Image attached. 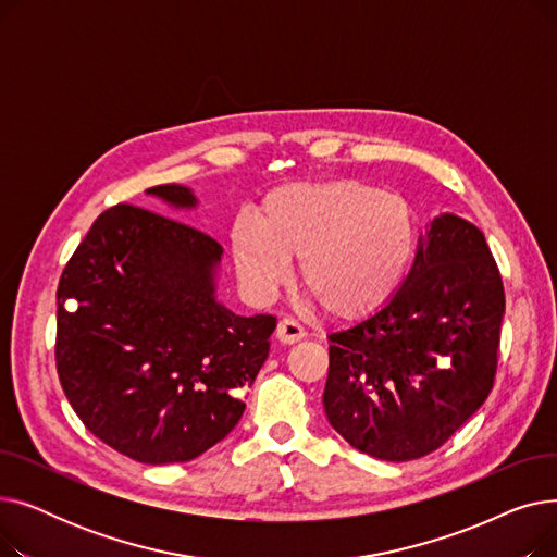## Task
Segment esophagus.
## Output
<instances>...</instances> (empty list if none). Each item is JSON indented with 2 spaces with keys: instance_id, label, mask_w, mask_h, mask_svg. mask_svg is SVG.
Returning a JSON list of instances; mask_svg holds the SVG:
<instances>
[{
  "instance_id": "obj_1",
  "label": "esophagus",
  "mask_w": 557,
  "mask_h": 557,
  "mask_svg": "<svg viewBox=\"0 0 557 557\" xmlns=\"http://www.w3.org/2000/svg\"><path fill=\"white\" fill-rule=\"evenodd\" d=\"M307 336V332H305V327L298 323L296 318H284V320H280V325H277V338L282 341V343H298V341H302Z\"/></svg>"
}]
</instances>
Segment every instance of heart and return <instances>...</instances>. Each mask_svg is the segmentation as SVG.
Returning a JSON list of instances; mask_svg holds the SVG:
<instances>
[{
    "label": "heart",
    "mask_w": 557,
    "mask_h": 557,
    "mask_svg": "<svg viewBox=\"0 0 557 557\" xmlns=\"http://www.w3.org/2000/svg\"><path fill=\"white\" fill-rule=\"evenodd\" d=\"M230 239L257 298H273L290 275V257H300L307 294L332 315L361 318L382 309L406 280L418 223L401 196L343 178L273 189L257 221H234Z\"/></svg>",
    "instance_id": "b5f03b06"
}]
</instances>
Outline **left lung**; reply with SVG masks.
Here are the masks:
<instances>
[{
	"mask_svg": "<svg viewBox=\"0 0 557 557\" xmlns=\"http://www.w3.org/2000/svg\"><path fill=\"white\" fill-rule=\"evenodd\" d=\"M504 309V280L483 232L437 216L393 300L327 336L330 424L382 460L443 447L494 386Z\"/></svg>",
	"mask_w": 557,
	"mask_h": 557,
	"instance_id": "left-lung-1",
	"label": "left lung"
}]
</instances>
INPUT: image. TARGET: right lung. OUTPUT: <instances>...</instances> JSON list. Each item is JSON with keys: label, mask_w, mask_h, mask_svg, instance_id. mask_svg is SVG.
<instances>
[{"label": "right lung", "mask_w": 557, "mask_h": 557, "mask_svg": "<svg viewBox=\"0 0 557 557\" xmlns=\"http://www.w3.org/2000/svg\"><path fill=\"white\" fill-rule=\"evenodd\" d=\"M149 194L196 205L183 185ZM221 252L210 234L120 202L70 257L55 290V370L81 422L114 451L187 462L242 420L277 318L214 300Z\"/></svg>", "instance_id": "1"}]
</instances>
